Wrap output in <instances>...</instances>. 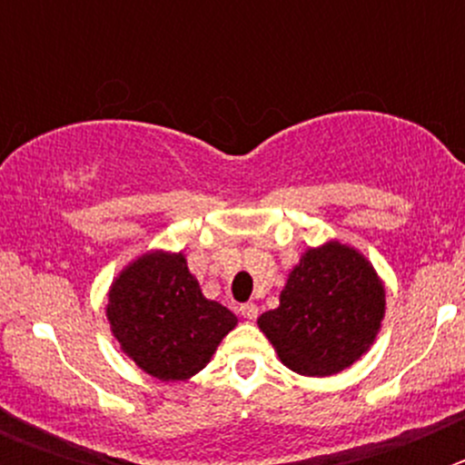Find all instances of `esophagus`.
<instances>
[{
    "mask_svg": "<svg viewBox=\"0 0 465 465\" xmlns=\"http://www.w3.org/2000/svg\"><path fill=\"white\" fill-rule=\"evenodd\" d=\"M240 314L244 316V319H249V322H253L258 316V305H253V302H244V305H240Z\"/></svg>",
    "mask_w": 465,
    "mask_h": 465,
    "instance_id": "1",
    "label": "esophagus"
}]
</instances>
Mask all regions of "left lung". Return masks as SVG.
Returning <instances> with one entry per match:
<instances>
[{
    "mask_svg": "<svg viewBox=\"0 0 465 465\" xmlns=\"http://www.w3.org/2000/svg\"><path fill=\"white\" fill-rule=\"evenodd\" d=\"M384 316V286L359 252L331 242L300 258L277 310L258 319L286 368L326 377L361 359Z\"/></svg>",
    "mask_w": 465,
    "mask_h": 465,
    "instance_id": "left-lung-1",
    "label": "left lung"
}]
</instances>
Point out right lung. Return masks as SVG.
<instances>
[{
	"label": "right lung",
	"mask_w": 465,
	"mask_h": 465,
	"mask_svg": "<svg viewBox=\"0 0 465 465\" xmlns=\"http://www.w3.org/2000/svg\"><path fill=\"white\" fill-rule=\"evenodd\" d=\"M106 316L123 351L163 381L203 371L237 323L232 312L204 298L182 253H146L123 270Z\"/></svg>",
	"instance_id": "right-lung-1"
}]
</instances>
